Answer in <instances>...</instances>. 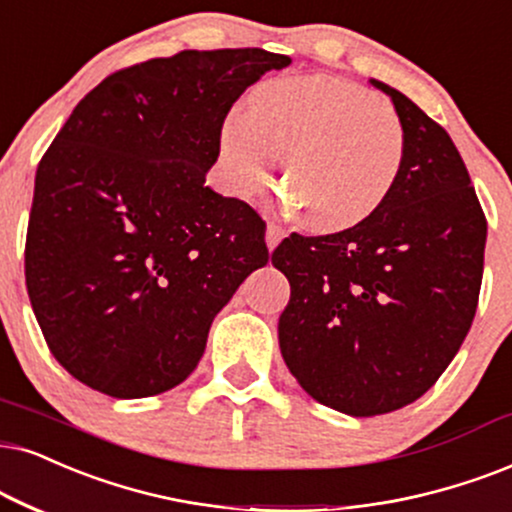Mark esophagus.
Masks as SVG:
<instances>
[{"mask_svg":"<svg viewBox=\"0 0 512 512\" xmlns=\"http://www.w3.org/2000/svg\"><path fill=\"white\" fill-rule=\"evenodd\" d=\"M283 236H286V231H283V226H278L274 222L267 224V248L274 250L278 243L283 241Z\"/></svg>","mask_w":512,"mask_h":512,"instance_id":"1","label":"esophagus"}]
</instances>
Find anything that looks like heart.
<instances>
[{"label": "heart", "instance_id": "heart-1", "mask_svg": "<svg viewBox=\"0 0 512 512\" xmlns=\"http://www.w3.org/2000/svg\"><path fill=\"white\" fill-rule=\"evenodd\" d=\"M283 163L288 205L319 234L352 229L392 196L406 160V132L373 92L331 75L262 82L252 108L219 125V170L238 198L257 196Z\"/></svg>", "mask_w": 512, "mask_h": 512}]
</instances>
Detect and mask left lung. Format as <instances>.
<instances>
[{"instance_id":"8db88e82","label":"left lung","mask_w":512,"mask_h":512,"mask_svg":"<svg viewBox=\"0 0 512 512\" xmlns=\"http://www.w3.org/2000/svg\"><path fill=\"white\" fill-rule=\"evenodd\" d=\"M406 160L371 219L286 238L271 264L290 281L278 345L319 404L354 418L423 397L461 349L482 286L487 219L444 127L390 84Z\"/></svg>"}]
</instances>
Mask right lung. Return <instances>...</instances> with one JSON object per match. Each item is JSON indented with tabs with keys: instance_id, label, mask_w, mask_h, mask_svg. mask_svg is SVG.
Instances as JSON below:
<instances>
[{
	"instance_id": "right-lung-1",
	"label": "right lung",
	"mask_w": 512,
	"mask_h": 512,
	"mask_svg": "<svg viewBox=\"0 0 512 512\" xmlns=\"http://www.w3.org/2000/svg\"><path fill=\"white\" fill-rule=\"evenodd\" d=\"M290 58L179 51L118 70L70 113L35 174L25 286L58 364L139 399L193 373L219 309L269 262L262 217L205 186L238 96Z\"/></svg>"
}]
</instances>
